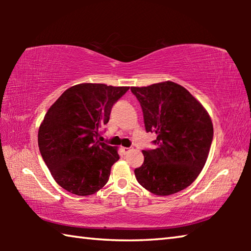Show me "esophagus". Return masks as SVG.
Returning a JSON list of instances; mask_svg holds the SVG:
<instances>
[{"label":"esophagus","mask_w":251,"mask_h":251,"mask_svg":"<svg viewBox=\"0 0 251 251\" xmlns=\"http://www.w3.org/2000/svg\"><path fill=\"white\" fill-rule=\"evenodd\" d=\"M131 151H133V148H130V147H123L122 148V151L124 152V154H128V152Z\"/></svg>","instance_id":"esophagus-1"}]
</instances>
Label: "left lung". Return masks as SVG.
Returning <instances> with one entry per match:
<instances>
[{
  "instance_id": "8db88e82",
  "label": "left lung",
  "mask_w": 251,
  "mask_h": 251,
  "mask_svg": "<svg viewBox=\"0 0 251 251\" xmlns=\"http://www.w3.org/2000/svg\"><path fill=\"white\" fill-rule=\"evenodd\" d=\"M130 91L141 103L146 130L157 135V148L143 151L136 179L157 196L180 192L195 181L209 155L214 137L209 114L185 87L171 80Z\"/></svg>"
}]
</instances>
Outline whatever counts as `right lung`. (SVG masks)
<instances>
[{
  "label": "right lung",
  "mask_w": 251,
  "mask_h": 251,
  "mask_svg": "<svg viewBox=\"0 0 251 251\" xmlns=\"http://www.w3.org/2000/svg\"><path fill=\"white\" fill-rule=\"evenodd\" d=\"M128 86L83 83L63 93L42 121L37 142L54 180L77 196H90L108 181L120 159L117 147L100 143V129Z\"/></svg>",
  "instance_id": "right-lung-1"
}]
</instances>
